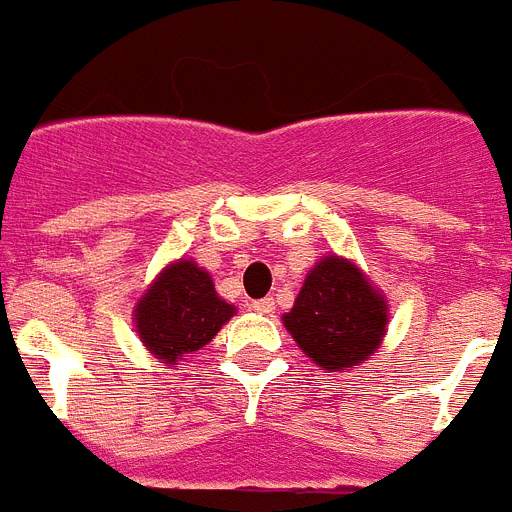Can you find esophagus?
<instances>
[{"label": "esophagus", "mask_w": 512, "mask_h": 512, "mask_svg": "<svg viewBox=\"0 0 512 512\" xmlns=\"http://www.w3.org/2000/svg\"><path fill=\"white\" fill-rule=\"evenodd\" d=\"M251 307L256 312H261V315H269V312H274V300H271V297H264V300H253Z\"/></svg>", "instance_id": "34e87169"}]
</instances>
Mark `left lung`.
<instances>
[{"label":"left lung","mask_w":512,"mask_h":512,"mask_svg":"<svg viewBox=\"0 0 512 512\" xmlns=\"http://www.w3.org/2000/svg\"><path fill=\"white\" fill-rule=\"evenodd\" d=\"M387 325V305L359 269L325 256L307 274L284 328L297 346L328 372H341L377 351Z\"/></svg>","instance_id":"1"}]
</instances>
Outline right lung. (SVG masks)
Instances as JSON below:
<instances>
[{
    "instance_id": "right-lung-1",
    "label": "right lung",
    "mask_w": 512,
    "mask_h": 512,
    "mask_svg": "<svg viewBox=\"0 0 512 512\" xmlns=\"http://www.w3.org/2000/svg\"><path fill=\"white\" fill-rule=\"evenodd\" d=\"M233 312V305L217 297L205 269L192 261H176L138 302L135 323L148 351L164 364H176L207 346Z\"/></svg>"
}]
</instances>
